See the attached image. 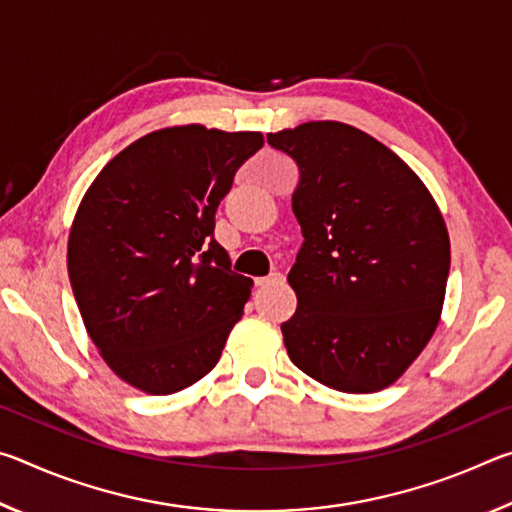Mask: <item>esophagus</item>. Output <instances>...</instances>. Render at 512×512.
Masks as SVG:
<instances>
[{
    "instance_id": "1",
    "label": "esophagus",
    "mask_w": 512,
    "mask_h": 512,
    "mask_svg": "<svg viewBox=\"0 0 512 512\" xmlns=\"http://www.w3.org/2000/svg\"><path fill=\"white\" fill-rule=\"evenodd\" d=\"M280 282H284L282 273H271L266 277H257V280H255L257 287H271V284H280Z\"/></svg>"
}]
</instances>
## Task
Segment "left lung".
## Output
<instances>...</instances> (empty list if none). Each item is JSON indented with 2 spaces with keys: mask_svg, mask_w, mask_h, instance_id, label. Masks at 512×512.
Here are the masks:
<instances>
[{
  "mask_svg": "<svg viewBox=\"0 0 512 512\" xmlns=\"http://www.w3.org/2000/svg\"><path fill=\"white\" fill-rule=\"evenodd\" d=\"M296 160L302 246L289 271L298 309L282 323L289 359L334 391L391 386L436 332L449 235L409 164L341 121L268 133Z\"/></svg>",
  "mask_w": 512,
  "mask_h": 512,
  "instance_id": "8db88e82",
  "label": "left lung"
}]
</instances>
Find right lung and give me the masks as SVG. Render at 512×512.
I'll list each match as a JSON object with an SVG mask.
<instances>
[{"mask_svg":"<svg viewBox=\"0 0 512 512\" xmlns=\"http://www.w3.org/2000/svg\"><path fill=\"white\" fill-rule=\"evenodd\" d=\"M262 133L162 128L115 155L74 216L67 271L85 329L126 384L171 395L221 359L253 280L214 239L216 207Z\"/></svg>","mask_w":512,"mask_h":512,"instance_id":"1","label":"right lung"}]
</instances>
